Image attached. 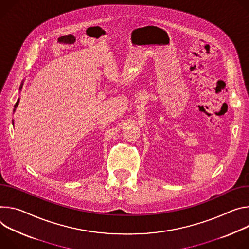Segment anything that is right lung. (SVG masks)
Instances as JSON below:
<instances>
[{"label": "right lung", "mask_w": 249, "mask_h": 249, "mask_svg": "<svg viewBox=\"0 0 249 249\" xmlns=\"http://www.w3.org/2000/svg\"><path fill=\"white\" fill-rule=\"evenodd\" d=\"M21 87H22V84H21V85H20V87H19V89H21ZM18 101H19V99H18V102H17V103H16V105H15V109H16V107H17V106H18ZM15 109H14V110H15Z\"/></svg>", "instance_id": "1"}]
</instances>
